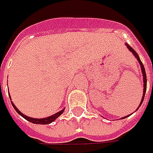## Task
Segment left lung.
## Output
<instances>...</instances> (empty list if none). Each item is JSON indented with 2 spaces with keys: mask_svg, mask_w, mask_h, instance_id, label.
<instances>
[{
  "mask_svg": "<svg viewBox=\"0 0 153 153\" xmlns=\"http://www.w3.org/2000/svg\"><path fill=\"white\" fill-rule=\"evenodd\" d=\"M126 46L127 48H128V49L130 51V52H132V53L134 55V57L137 59V60H138V62L140 63V68H141V71H142V75H143V82H144V89H143V95H142V99H141V101H140V105L138 106L139 107L141 105V104H142V102H143V100H144V98H145V94H146V71H145V68H144V65H143V64H142V62H141V60L140 59V58H139V55L137 54V53L135 52V51L132 48L129 46V45L128 44V43H126ZM137 111V110H136ZM129 116V115H128ZM128 116H126V117H122L121 119H123V118H126V117H128Z\"/></svg>",
  "mask_w": 153,
  "mask_h": 153,
  "instance_id": "obj_1",
  "label": "left lung"
}]
</instances>
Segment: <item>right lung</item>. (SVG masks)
Wrapping results in <instances>:
<instances>
[{
	"instance_id": "1",
	"label": "right lung",
	"mask_w": 153,
	"mask_h": 153,
	"mask_svg": "<svg viewBox=\"0 0 153 153\" xmlns=\"http://www.w3.org/2000/svg\"><path fill=\"white\" fill-rule=\"evenodd\" d=\"M9 97H10V95H9ZM10 100H11V97H10ZM11 103H12V105L13 106V108L15 109V111H16L20 115V116H22V117H23L25 119H26L27 121H29V122H30V123H36V124H49V123H53V121L55 120L56 118H58V117L64 112V111H65V109H63L61 111H58L55 114L52 115V116L48 117H45V118H33V117H28V116H25V114H23L15 106L14 104L13 103V101H11Z\"/></svg>"
}]
</instances>
